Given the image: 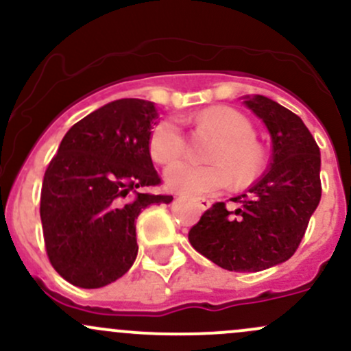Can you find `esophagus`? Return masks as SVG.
<instances>
[{"mask_svg":"<svg viewBox=\"0 0 351 351\" xmlns=\"http://www.w3.org/2000/svg\"><path fill=\"white\" fill-rule=\"evenodd\" d=\"M194 202L197 204L199 209H202V210L209 209L210 204H213V201H209V199H206V197H197Z\"/></svg>","mask_w":351,"mask_h":351,"instance_id":"obj_1","label":"esophagus"}]
</instances>
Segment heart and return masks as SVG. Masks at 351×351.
<instances>
[{
    "label": "heart",
    "instance_id": "heart-1",
    "mask_svg": "<svg viewBox=\"0 0 351 351\" xmlns=\"http://www.w3.org/2000/svg\"><path fill=\"white\" fill-rule=\"evenodd\" d=\"M199 129L219 135L207 152L210 164L180 160L165 171V184L171 191L186 195H206L228 189L234 180L250 184L263 167L261 147L254 142L252 125L241 112L231 107H210L195 119ZM186 147L179 120H160L149 135V152L159 164L176 160Z\"/></svg>",
    "mask_w": 351,
    "mask_h": 351
}]
</instances>
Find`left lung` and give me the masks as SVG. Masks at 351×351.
Returning a JSON list of instances; mask_svg holds the SVG:
<instances>
[{
  "instance_id": "8db88e82",
  "label": "left lung",
  "mask_w": 351,
  "mask_h": 351,
  "mask_svg": "<svg viewBox=\"0 0 351 351\" xmlns=\"http://www.w3.org/2000/svg\"><path fill=\"white\" fill-rule=\"evenodd\" d=\"M244 105L265 122L273 152L269 169L246 194L232 199L237 209L216 202L189 231V243L228 271L267 269L291 258L322 199L319 147L303 120L263 95Z\"/></svg>"
}]
</instances>
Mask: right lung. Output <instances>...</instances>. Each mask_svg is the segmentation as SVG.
<instances>
[{
	"mask_svg": "<svg viewBox=\"0 0 351 351\" xmlns=\"http://www.w3.org/2000/svg\"><path fill=\"white\" fill-rule=\"evenodd\" d=\"M152 101L104 105L66 132L43 177L40 216L56 273L93 289L122 278L137 258L135 219L172 195L141 189L160 184L149 152Z\"/></svg>",
	"mask_w": 351,
	"mask_h": 351,
	"instance_id": "1",
	"label": "right lung"
}]
</instances>
